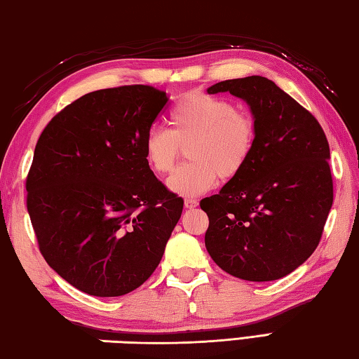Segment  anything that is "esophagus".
Returning <instances> with one entry per match:
<instances>
[{"instance_id": "obj_1", "label": "esophagus", "mask_w": 359, "mask_h": 359, "mask_svg": "<svg viewBox=\"0 0 359 359\" xmlns=\"http://www.w3.org/2000/svg\"><path fill=\"white\" fill-rule=\"evenodd\" d=\"M198 206V201L197 200H194V198H186L184 200V208L186 209H194V208H197Z\"/></svg>"}]
</instances>
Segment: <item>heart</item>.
<instances>
[{"label":"heart","instance_id":"b5f03b06","mask_svg":"<svg viewBox=\"0 0 359 359\" xmlns=\"http://www.w3.org/2000/svg\"><path fill=\"white\" fill-rule=\"evenodd\" d=\"M170 131L148 130L144 151L148 167L156 175L173 168L186 147L191 159L167 180L170 191L195 197L215 186L219 177L233 180L248 164L256 145V120L231 100L203 90L182 95L168 114Z\"/></svg>","mask_w":359,"mask_h":359}]
</instances>
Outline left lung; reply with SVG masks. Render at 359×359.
<instances>
[{"instance_id":"1","label":"left lung","mask_w":359,"mask_h":359,"mask_svg":"<svg viewBox=\"0 0 359 359\" xmlns=\"http://www.w3.org/2000/svg\"><path fill=\"white\" fill-rule=\"evenodd\" d=\"M245 100L256 120L248 164L222 191L203 198L208 253L247 281L286 276L314 253L333 205L330 147L317 118L262 76L208 89Z\"/></svg>"}]
</instances>
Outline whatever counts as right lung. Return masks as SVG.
Returning <instances> with one entry per match:
<instances>
[{"mask_svg": "<svg viewBox=\"0 0 359 359\" xmlns=\"http://www.w3.org/2000/svg\"><path fill=\"white\" fill-rule=\"evenodd\" d=\"M153 86L86 93L40 134L26 208L51 269L83 292L125 295L150 278L182 201L154 177L144 139L164 112Z\"/></svg>", "mask_w": 359, "mask_h": 359, "instance_id": "1", "label": "right lung"}]
</instances>
